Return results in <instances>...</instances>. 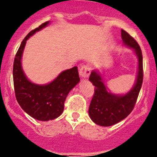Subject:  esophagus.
Masks as SVG:
<instances>
[{
    "mask_svg": "<svg viewBox=\"0 0 157 157\" xmlns=\"http://www.w3.org/2000/svg\"><path fill=\"white\" fill-rule=\"evenodd\" d=\"M90 74V69L87 65L82 66L79 69V75L82 78H86Z\"/></svg>",
    "mask_w": 157,
    "mask_h": 157,
    "instance_id": "esophagus-1",
    "label": "esophagus"
}]
</instances>
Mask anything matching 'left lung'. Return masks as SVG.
Returning <instances> with one entry per match:
<instances>
[{
  "mask_svg": "<svg viewBox=\"0 0 157 157\" xmlns=\"http://www.w3.org/2000/svg\"><path fill=\"white\" fill-rule=\"evenodd\" d=\"M123 45L132 48L138 57V74L133 87L125 94L111 93L105 85L99 71L91 72L89 80L95 86L94 95L89 108V116L94 123L101 127H110L128 116L134 109L143 81L142 53L138 42L125 30H121Z\"/></svg>",
  "mask_w": 157,
  "mask_h": 157,
  "instance_id": "left-lung-1",
  "label": "left lung"
}]
</instances>
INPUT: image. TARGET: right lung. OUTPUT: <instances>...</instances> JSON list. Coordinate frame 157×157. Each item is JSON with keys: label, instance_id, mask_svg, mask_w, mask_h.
<instances>
[{"label": "right lung", "instance_id": "right-lung-1", "mask_svg": "<svg viewBox=\"0 0 157 157\" xmlns=\"http://www.w3.org/2000/svg\"><path fill=\"white\" fill-rule=\"evenodd\" d=\"M49 21L31 30L22 41L14 59L13 82L18 103L30 116L40 121L56 119L63 113L64 101L69 92L79 82L77 67L62 71L51 82L39 85L27 78L22 67V56L27 40L45 28Z\"/></svg>", "mask_w": 157, "mask_h": 157}]
</instances>
